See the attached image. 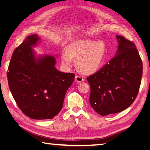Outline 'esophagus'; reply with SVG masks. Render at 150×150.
<instances>
[{"label": "esophagus", "mask_w": 150, "mask_h": 150, "mask_svg": "<svg viewBox=\"0 0 150 150\" xmlns=\"http://www.w3.org/2000/svg\"><path fill=\"white\" fill-rule=\"evenodd\" d=\"M75 80H76V81H77V82L81 83V82H82V81H83L84 80V79L83 78L82 76L77 75L75 76Z\"/></svg>", "instance_id": "34e87169"}]
</instances>
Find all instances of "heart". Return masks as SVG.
Here are the masks:
<instances>
[{
	"label": "heart",
	"mask_w": 150,
	"mask_h": 150,
	"mask_svg": "<svg viewBox=\"0 0 150 150\" xmlns=\"http://www.w3.org/2000/svg\"><path fill=\"white\" fill-rule=\"evenodd\" d=\"M107 52V46L103 41L79 40L68 46L61 54L62 64L66 69L74 64V57H78L77 64L85 74L96 72L103 64Z\"/></svg>",
	"instance_id": "obj_1"
}]
</instances>
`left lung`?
I'll use <instances>...</instances> for the list:
<instances>
[{
  "instance_id": "8db88e82",
  "label": "left lung",
  "mask_w": 150,
  "mask_h": 150,
  "mask_svg": "<svg viewBox=\"0 0 150 150\" xmlns=\"http://www.w3.org/2000/svg\"><path fill=\"white\" fill-rule=\"evenodd\" d=\"M115 57L87 80L89 103L101 116L128 108L137 98L143 74V64L135 44L121 35Z\"/></svg>"
}]
</instances>
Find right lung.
Masks as SVG:
<instances>
[{"label":"right lung","mask_w":150,"mask_h":150,"mask_svg":"<svg viewBox=\"0 0 150 150\" xmlns=\"http://www.w3.org/2000/svg\"><path fill=\"white\" fill-rule=\"evenodd\" d=\"M39 42L38 35H30L14 50L8 67V87L27 116L52 119L61 110L75 75L58 71L52 56L36 57L33 47Z\"/></svg>","instance_id":"1"}]
</instances>
